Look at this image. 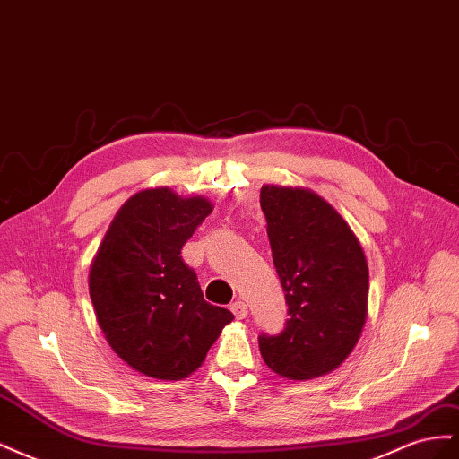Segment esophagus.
Wrapping results in <instances>:
<instances>
[{
  "instance_id": "obj_1",
  "label": "esophagus",
  "mask_w": 459,
  "mask_h": 459,
  "mask_svg": "<svg viewBox=\"0 0 459 459\" xmlns=\"http://www.w3.org/2000/svg\"><path fill=\"white\" fill-rule=\"evenodd\" d=\"M230 308H231L233 316L238 317V319H243V317H247V314H248V308H247V304H245L243 300H235Z\"/></svg>"
}]
</instances>
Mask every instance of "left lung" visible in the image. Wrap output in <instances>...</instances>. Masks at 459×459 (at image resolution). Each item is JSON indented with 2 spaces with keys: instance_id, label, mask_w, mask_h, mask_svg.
I'll list each match as a JSON object with an SVG mask.
<instances>
[{
  "instance_id": "left-lung-1",
  "label": "left lung",
  "mask_w": 459,
  "mask_h": 459,
  "mask_svg": "<svg viewBox=\"0 0 459 459\" xmlns=\"http://www.w3.org/2000/svg\"><path fill=\"white\" fill-rule=\"evenodd\" d=\"M260 206L290 314L280 335H260V354L280 377H322L349 358L366 325V253L349 221L312 189L266 184Z\"/></svg>"
}]
</instances>
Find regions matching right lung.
Returning a JSON list of instances; mask_svg holds the SVG:
<instances>
[{
	"instance_id": "1",
	"label": "right lung",
	"mask_w": 459,
	"mask_h": 459,
	"mask_svg": "<svg viewBox=\"0 0 459 459\" xmlns=\"http://www.w3.org/2000/svg\"><path fill=\"white\" fill-rule=\"evenodd\" d=\"M206 197L137 191L110 221L90 268L97 324L115 354L160 381L186 379L233 314L203 297L182 247L212 212Z\"/></svg>"
}]
</instances>
